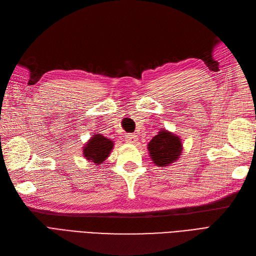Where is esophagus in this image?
Returning a JSON list of instances; mask_svg holds the SVG:
<instances>
[{"label": "esophagus", "instance_id": "34e87169", "mask_svg": "<svg viewBox=\"0 0 256 256\" xmlns=\"http://www.w3.org/2000/svg\"><path fill=\"white\" fill-rule=\"evenodd\" d=\"M125 138H126V141H127L128 143H136V142L138 141L136 136L134 134H128Z\"/></svg>", "mask_w": 256, "mask_h": 256}]
</instances>
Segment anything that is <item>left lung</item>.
Wrapping results in <instances>:
<instances>
[{
    "label": "left lung",
    "instance_id": "8db88e82",
    "mask_svg": "<svg viewBox=\"0 0 256 256\" xmlns=\"http://www.w3.org/2000/svg\"><path fill=\"white\" fill-rule=\"evenodd\" d=\"M182 146L180 138L162 130L159 134L152 138L148 144V150L154 164L164 166L172 164L180 156Z\"/></svg>",
    "mask_w": 256,
    "mask_h": 256
}]
</instances>
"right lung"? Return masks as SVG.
Here are the masks:
<instances>
[{
    "mask_svg": "<svg viewBox=\"0 0 256 256\" xmlns=\"http://www.w3.org/2000/svg\"><path fill=\"white\" fill-rule=\"evenodd\" d=\"M113 148V142L102 134H95L85 145L83 154L86 159L92 160L97 166L104 162Z\"/></svg>",
    "mask_w": 256,
    "mask_h": 256,
    "instance_id": "add662e5",
    "label": "right lung"
}]
</instances>
